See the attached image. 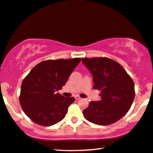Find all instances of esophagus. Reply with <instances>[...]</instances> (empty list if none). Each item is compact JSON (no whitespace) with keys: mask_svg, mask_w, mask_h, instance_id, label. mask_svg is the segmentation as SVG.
<instances>
[{"mask_svg":"<svg viewBox=\"0 0 153 153\" xmlns=\"http://www.w3.org/2000/svg\"><path fill=\"white\" fill-rule=\"evenodd\" d=\"M75 99H76V100H80V99H82V98H81L80 97H79V96H75Z\"/></svg>","mask_w":153,"mask_h":153,"instance_id":"esophagus-1","label":"esophagus"}]
</instances>
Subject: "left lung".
<instances>
[{
  "label": "left lung",
  "instance_id": "8db88e82",
  "mask_svg": "<svg viewBox=\"0 0 153 153\" xmlns=\"http://www.w3.org/2000/svg\"><path fill=\"white\" fill-rule=\"evenodd\" d=\"M93 75V88L100 91L101 100L91 101L83 111L85 119L99 125H109L129 111L135 97L134 83L125 69L108 57L82 58Z\"/></svg>",
  "mask_w": 153,
  "mask_h": 153
}]
</instances>
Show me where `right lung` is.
<instances>
[{"instance_id": "obj_1", "label": "right lung", "mask_w": 153, "mask_h": 153, "mask_svg": "<svg viewBox=\"0 0 153 153\" xmlns=\"http://www.w3.org/2000/svg\"><path fill=\"white\" fill-rule=\"evenodd\" d=\"M81 58L45 60L31 69L22 81L19 103L24 113L41 126H51L66 116L74 97H63L62 89Z\"/></svg>"}]
</instances>
